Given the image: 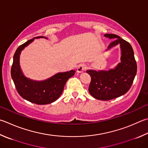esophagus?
Listing matches in <instances>:
<instances>
[{
	"mask_svg": "<svg viewBox=\"0 0 148 148\" xmlns=\"http://www.w3.org/2000/svg\"><path fill=\"white\" fill-rule=\"evenodd\" d=\"M86 69H87V65H86L84 63H82L77 66V72H78V73H81V72H83V71H85Z\"/></svg>",
	"mask_w": 148,
	"mask_h": 148,
	"instance_id": "esophagus-1",
	"label": "esophagus"
}]
</instances>
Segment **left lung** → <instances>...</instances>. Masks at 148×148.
I'll use <instances>...</instances> for the list:
<instances>
[{
    "label": "left lung",
    "instance_id": "obj_1",
    "mask_svg": "<svg viewBox=\"0 0 148 148\" xmlns=\"http://www.w3.org/2000/svg\"><path fill=\"white\" fill-rule=\"evenodd\" d=\"M105 37L116 39L110 43L107 51L120 45V63L109 71L87 70L91 77L88 87L90 95L97 100H110L122 96L131 88L137 71V65L132 47L128 42L115 34H106Z\"/></svg>",
    "mask_w": 148,
    "mask_h": 148
}]
</instances>
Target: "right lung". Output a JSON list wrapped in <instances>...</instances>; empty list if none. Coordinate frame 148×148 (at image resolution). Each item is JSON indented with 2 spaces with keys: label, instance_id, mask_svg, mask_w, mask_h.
Listing matches in <instances>:
<instances>
[{
  "label": "right lung",
  "instance_id": "obj_1",
  "mask_svg": "<svg viewBox=\"0 0 148 148\" xmlns=\"http://www.w3.org/2000/svg\"><path fill=\"white\" fill-rule=\"evenodd\" d=\"M45 38L43 36L34 37L18 47L13 56L11 76L18 93L25 100L37 105H46L55 101L60 98L66 82L74 75V70L65 72H58L42 81H36L26 77L20 66L21 51L34 41L35 39Z\"/></svg>",
  "mask_w": 148,
  "mask_h": 148
}]
</instances>
